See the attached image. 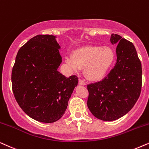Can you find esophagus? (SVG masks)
<instances>
[{
	"mask_svg": "<svg viewBox=\"0 0 149 149\" xmlns=\"http://www.w3.org/2000/svg\"><path fill=\"white\" fill-rule=\"evenodd\" d=\"M78 83H79V84H80V85H85V82H84V80H81V79H79Z\"/></svg>",
	"mask_w": 149,
	"mask_h": 149,
	"instance_id": "obj_1",
	"label": "esophagus"
}]
</instances>
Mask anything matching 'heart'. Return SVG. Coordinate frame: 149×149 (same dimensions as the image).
<instances>
[{"mask_svg":"<svg viewBox=\"0 0 149 149\" xmlns=\"http://www.w3.org/2000/svg\"><path fill=\"white\" fill-rule=\"evenodd\" d=\"M114 60V51L110 47L87 45L76 49L67 61L74 70L84 68L88 80L99 81L106 76Z\"/></svg>","mask_w":149,"mask_h":149,"instance_id":"b5f03b06","label":"heart"}]
</instances>
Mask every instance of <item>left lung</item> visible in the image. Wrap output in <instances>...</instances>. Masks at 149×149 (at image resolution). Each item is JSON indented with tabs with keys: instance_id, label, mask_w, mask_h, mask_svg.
I'll return each mask as SVG.
<instances>
[{
	"instance_id": "obj_1",
	"label": "left lung",
	"mask_w": 149,
	"mask_h": 149,
	"mask_svg": "<svg viewBox=\"0 0 149 149\" xmlns=\"http://www.w3.org/2000/svg\"><path fill=\"white\" fill-rule=\"evenodd\" d=\"M110 41L117 44L116 63L104 79L87 85V106L99 119L111 121L126 114L139 98L142 88V65L134 44L112 34Z\"/></svg>"
}]
</instances>
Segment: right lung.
<instances>
[{
	"mask_svg": "<svg viewBox=\"0 0 149 149\" xmlns=\"http://www.w3.org/2000/svg\"><path fill=\"white\" fill-rule=\"evenodd\" d=\"M55 37L38 35L19 48L11 73L13 95L19 107L37 121L51 123L62 117L73 89L75 75L57 71L62 62Z\"/></svg>",
	"mask_w": 149,
	"mask_h": 149,
	"instance_id": "1",
	"label": "right lung"
}]
</instances>
